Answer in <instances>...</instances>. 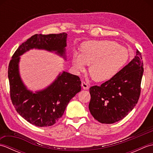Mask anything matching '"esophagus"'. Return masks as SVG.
Wrapping results in <instances>:
<instances>
[{"mask_svg":"<svg viewBox=\"0 0 153 153\" xmlns=\"http://www.w3.org/2000/svg\"><path fill=\"white\" fill-rule=\"evenodd\" d=\"M82 86L83 87V89H85V90H87V89H89V85H87V84L85 82H82Z\"/></svg>","mask_w":153,"mask_h":153,"instance_id":"esophagus-1","label":"esophagus"}]
</instances>
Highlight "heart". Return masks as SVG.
I'll return each instance as SVG.
<instances>
[{"label":"heart","mask_w":153,"mask_h":153,"mask_svg":"<svg viewBox=\"0 0 153 153\" xmlns=\"http://www.w3.org/2000/svg\"><path fill=\"white\" fill-rule=\"evenodd\" d=\"M129 58L127 48L114 41H88L81 45L80 53L75 52L71 62L77 71H82L89 65L93 79L101 82L110 79L124 66Z\"/></svg>","instance_id":"obj_1"}]
</instances>
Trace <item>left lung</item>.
<instances>
[{"instance_id":"obj_1","label":"left lung","mask_w":153,"mask_h":153,"mask_svg":"<svg viewBox=\"0 0 153 153\" xmlns=\"http://www.w3.org/2000/svg\"><path fill=\"white\" fill-rule=\"evenodd\" d=\"M143 74L141 53L138 50L130 62L100 86L90 87L89 109L102 123H113L128 114L137 103Z\"/></svg>"}]
</instances>
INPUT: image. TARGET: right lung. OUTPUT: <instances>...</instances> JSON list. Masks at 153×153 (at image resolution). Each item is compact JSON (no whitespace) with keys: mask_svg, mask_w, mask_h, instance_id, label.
Wrapping results in <instances>:
<instances>
[{"mask_svg":"<svg viewBox=\"0 0 153 153\" xmlns=\"http://www.w3.org/2000/svg\"><path fill=\"white\" fill-rule=\"evenodd\" d=\"M66 33L35 34L18 48L10 62L8 76L12 104L19 114L34 126L54 125L62 116L70 100L81 91L82 82L77 76L64 71L47 88L33 93L21 79L19 56L36 48L55 52L66 60Z\"/></svg>","mask_w":153,"mask_h":153,"instance_id":"right-lung-1","label":"right lung"}]
</instances>
